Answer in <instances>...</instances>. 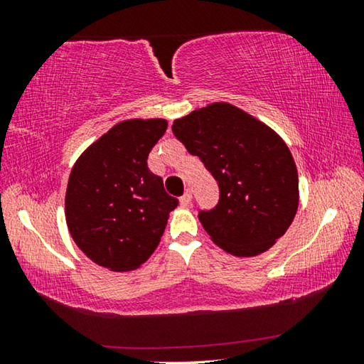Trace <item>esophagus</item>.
I'll use <instances>...</instances> for the list:
<instances>
[{
    "label": "esophagus",
    "instance_id": "esophagus-1",
    "mask_svg": "<svg viewBox=\"0 0 364 364\" xmlns=\"http://www.w3.org/2000/svg\"><path fill=\"white\" fill-rule=\"evenodd\" d=\"M180 202H181V205H183V207H189V205H191V202H193V193H191V191L188 189L186 193L183 194V197L180 199Z\"/></svg>",
    "mask_w": 364,
    "mask_h": 364
}]
</instances>
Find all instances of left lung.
<instances>
[{
    "label": "left lung",
    "mask_w": 364,
    "mask_h": 364,
    "mask_svg": "<svg viewBox=\"0 0 364 364\" xmlns=\"http://www.w3.org/2000/svg\"><path fill=\"white\" fill-rule=\"evenodd\" d=\"M171 130L218 181V205L199 213L212 241L244 258L274 245L299 208V173L284 139L230 102L196 109Z\"/></svg>",
    "instance_id": "left-lung-1"
}]
</instances>
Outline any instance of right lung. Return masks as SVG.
I'll list each match as a JSON object with an SVG mask.
<instances>
[{"mask_svg": "<svg viewBox=\"0 0 364 364\" xmlns=\"http://www.w3.org/2000/svg\"><path fill=\"white\" fill-rule=\"evenodd\" d=\"M165 119L119 122L77 159L65 191V221L83 254L110 271L139 268L180 205L147 168Z\"/></svg>", "mask_w": 364, "mask_h": 364, "instance_id": "1", "label": "right lung"}]
</instances>
